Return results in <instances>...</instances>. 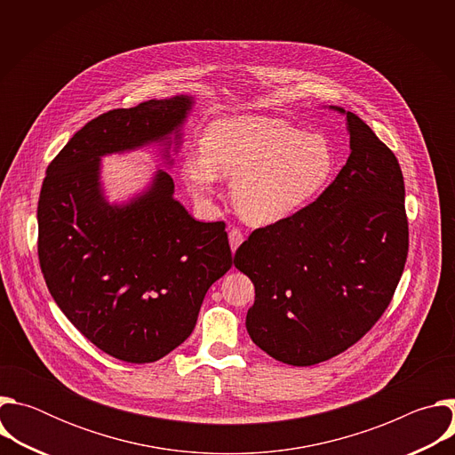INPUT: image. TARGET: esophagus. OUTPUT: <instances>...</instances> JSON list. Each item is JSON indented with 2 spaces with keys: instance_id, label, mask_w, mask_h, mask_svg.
<instances>
[{
  "instance_id": "obj_1",
  "label": "esophagus",
  "mask_w": 455,
  "mask_h": 455,
  "mask_svg": "<svg viewBox=\"0 0 455 455\" xmlns=\"http://www.w3.org/2000/svg\"><path fill=\"white\" fill-rule=\"evenodd\" d=\"M228 241H230L232 251H235L239 248V244L244 241V234L239 228H230L228 230Z\"/></svg>"
}]
</instances>
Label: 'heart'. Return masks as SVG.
<instances>
[{"label": "heart", "instance_id": "1", "mask_svg": "<svg viewBox=\"0 0 455 455\" xmlns=\"http://www.w3.org/2000/svg\"><path fill=\"white\" fill-rule=\"evenodd\" d=\"M202 151L204 156L192 155L183 164L192 196L207 202L216 176L232 180V204L250 225H270L295 214L326 185L335 164L326 137L268 116L212 124Z\"/></svg>", "mask_w": 455, "mask_h": 455}]
</instances>
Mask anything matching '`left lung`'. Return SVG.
<instances>
[{
  "instance_id": "8db88e82",
  "label": "left lung",
  "mask_w": 455,
  "mask_h": 455,
  "mask_svg": "<svg viewBox=\"0 0 455 455\" xmlns=\"http://www.w3.org/2000/svg\"><path fill=\"white\" fill-rule=\"evenodd\" d=\"M346 118L351 155L337 178L295 214L255 228L234 255L255 288L248 335L288 365L355 346L391 304L407 263L398 158L362 118Z\"/></svg>"
}]
</instances>
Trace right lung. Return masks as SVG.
Here are the masks:
<instances>
[{
	"label": "right lung",
	"instance_id": "obj_1",
	"mask_svg": "<svg viewBox=\"0 0 455 455\" xmlns=\"http://www.w3.org/2000/svg\"><path fill=\"white\" fill-rule=\"evenodd\" d=\"M188 97L99 115L50 162L37 204V255L46 286L74 326L129 363L164 358L196 326L207 290L232 267L223 221L202 223L172 200V178L127 207L99 188V158L160 140Z\"/></svg>",
	"mask_w": 455,
	"mask_h": 455
}]
</instances>
